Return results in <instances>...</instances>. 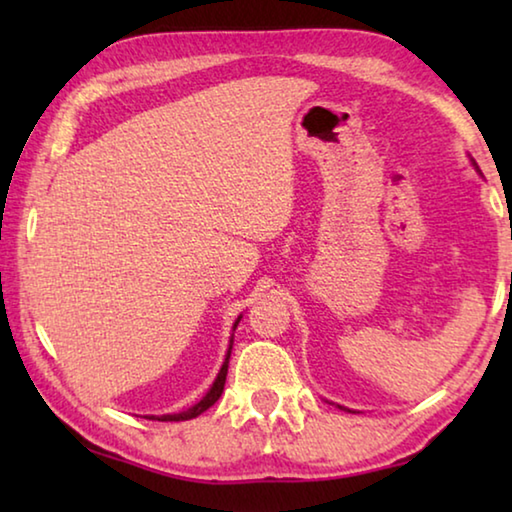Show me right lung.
<instances>
[{
	"label": "right lung",
	"mask_w": 512,
	"mask_h": 512,
	"mask_svg": "<svg viewBox=\"0 0 512 512\" xmlns=\"http://www.w3.org/2000/svg\"><path fill=\"white\" fill-rule=\"evenodd\" d=\"M237 323H239V318H237ZM237 323H235V327H237ZM232 343V341H230ZM230 350H232V345H230ZM230 350H228V357H225V361H223V366H221V370H219V375H216V379H214V384H212V388L210 391H207V395L203 397L201 402L198 404H194L192 409H187V411H183V413H173V415H151L149 420H160V422H180V420H192V418H196V415H201L203 411H207L210 409V406L219 400L221 397V393H223V386H225V375H228V359H230Z\"/></svg>",
	"instance_id": "add662e5"
}]
</instances>
